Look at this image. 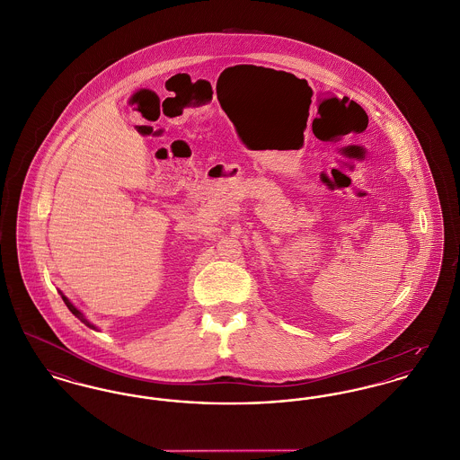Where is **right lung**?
<instances>
[{
  "label": "right lung",
  "instance_id": "add662e5",
  "mask_svg": "<svg viewBox=\"0 0 460 460\" xmlns=\"http://www.w3.org/2000/svg\"><path fill=\"white\" fill-rule=\"evenodd\" d=\"M60 296H62V294H60ZM62 300L66 302V305L69 307V311H71V313H73V314H75V316H76V318H78L82 323L86 324V326H90V328H93V330H97V326H95L93 323H90V322H88V320L83 316L82 311H80V309H76V307L71 304V300H69V298L66 297V296H62Z\"/></svg>",
  "mask_w": 460,
  "mask_h": 460
}]
</instances>
